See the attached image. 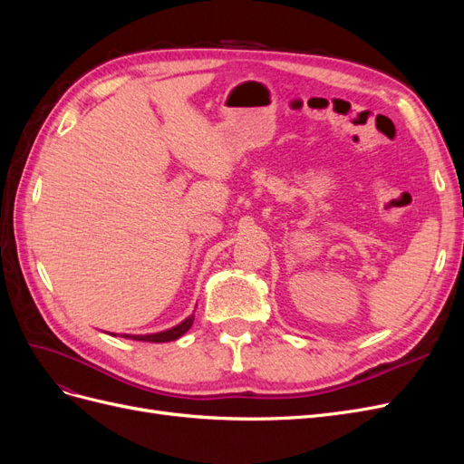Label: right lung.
<instances>
[{"instance_id":"obj_1","label":"right lung","mask_w":464,"mask_h":464,"mask_svg":"<svg viewBox=\"0 0 464 464\" xmlns=\"http://www.w3.org/2000/svg\"><path fill=\"white\" fill-rule=\"evenodd\" d=\"M193 319H195V315L191 314L184 321H179L178 325L166 329V331L149 333V334H121V336H125V339H133V341H145V343H170V341L179 339L181 334H186L189 331V327L193 325ZM110 334L116 336V333H110Z\"/></svg>"}]
</instances>
